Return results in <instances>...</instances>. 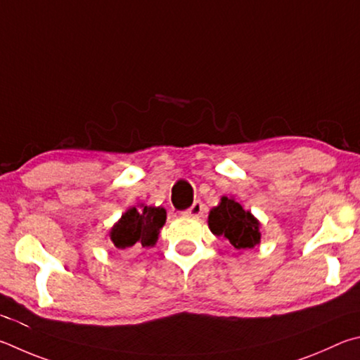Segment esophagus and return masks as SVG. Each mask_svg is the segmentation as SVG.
<instances>
[{
	"instance_id": "1",
	"label": "esophagus",
	"mask_w": 360,
	"mask_h": 360,
	"mask_svg": "<svg viewBox=\"0 0 360 360\" xmlns=\"http://www.w3.org/2000/svg\"><path fill=\"white\" fill-rule=\"evenodd\" d=\"M185 215L191 217V218H202V215H204V204L200 202V200H196V202H194L190 207V209L185 212Z\"/></svg>"
}]
</instances>
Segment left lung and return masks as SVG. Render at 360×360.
I'll use <instances>...</instances> for the list:
<instances>
[{"mask_svg": "<svg viewBox=\"0 0 360 360\" xmlns=\"http://www.w3.org/2000/svg\"><path fill=\"white\" fill-rule=\"evenodd\" d=\"M209 228L215 236L228 238L236 250L255 248L261 242L259 221L232 198L223 196L210 210Z\"/></svg>", "mask_w": 360, "mask_h": 360, "instance_id": "obj_1", "label": "left lung"}]
</instances>
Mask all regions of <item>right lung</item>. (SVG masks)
I'll return each mask as SVG.
<instances>
[{
	"label": "right lung",
	"mask_w": 360,
	"mask_h": 360,
	"mask_svg": "<svg viewBox=\"0 0 360 360\" xmlns=\"http://www.w3.org/2000/svg\"><path fill=\"white\" fill-rule=\"evenodd\" d=\"M166 223V210L162 207H131L110 229V240L118 250L150 248L160 236V229Z\"/></svg>",
	"instance_id": "1"
}]
</instances>
